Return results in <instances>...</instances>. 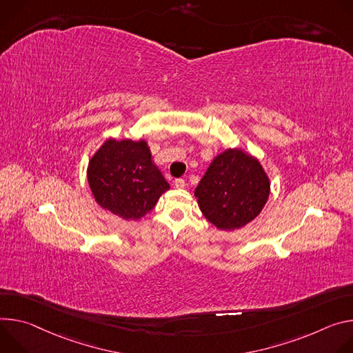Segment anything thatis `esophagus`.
Instances as JSON below:
<instances>
[{
  "instance_id": "34e87169",
  "label": "esophagus",
  "mask_w": 353,
  "mask_h": 353,
  "mask_svg": "<svg viewBox=\"0 0 353 353\" xmlns=\"http://www.w3.org/2000/svg\"><path fill=\"white\" fill-rule=\"evenodd\" d=\"M185 179H182V178H179V179H175V186L176 188H179V189H182V188H185Z\"/></svg>"
}]
</instances>
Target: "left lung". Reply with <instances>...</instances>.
Returning a JSON list of instances; mask_svg holds the SVG:
<instances>
[{
    "mask_svg": "<svg viewBox=\"0 0 353 353\" xmlns=\"http://www.w3.org/2000/svg\"><path fill=\"white\" fill-rule=\"evenodd\" d=\"M194 196L212 224L231 231L259 214L269 196V179L251 155L239 148L225 150L208 168Z\"/></svg>",
    "mask_w": 353,
    "mask_h": 353,
    "instance_id": "obj_1",
    "label": "left lung"
}]
</instances>
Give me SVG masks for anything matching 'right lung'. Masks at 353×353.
<instances>
[{
	"label": "right lung",
	"instance_id": "add662e5",
	"mask_svg": "<svg viewBox=\"0 0 353 353\" xmlns=\"http://www.w3.org/2000/svg\"><path fill=\"white\" fill-rule=\"evenodd\" d=\"M88 183L95 201L125 220L147 214L170 189L144 140H108L90 161Z\"/></svg>",
	"mask_w": 353,
	"mask_h": 353
}]
</instances>
